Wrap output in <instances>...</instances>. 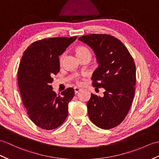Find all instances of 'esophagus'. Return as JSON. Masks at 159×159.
<instances>
[{"instance_id": "obj_1", "label": "esophagus", "mask_w": 159, "mask_h": 159, "mask_svg": "<svg viewBox=\"0 0 159 159\" xmlns=\"http://www.w3.org/2000/svg\"><path fill=\"white\" fill-rule=\"evenodd\" d=\"M80 91H81V89H80V88H79V87H75V94L78 93Z\"/></svg>"}]
</instances>
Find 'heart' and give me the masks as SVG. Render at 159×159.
I'll list each match as a JSON object with an SVG mask.
<instances>
[{"label":"heart","mask_w":159,"mask_h":159,"mask_svg":"<svg viewBox=\"0 0 159 159\" xmlns=\"http://www.w3.org/2000/svg\"><path fill=\"white\" fill-rule=\"evenodd\" d=\"M76 54L78 55V57H80L82 56V55H86V54H90L91 55V52L89 49H88V48L85 47H79L76 48ZM65 56V53H62L60 57H59V63H60V64H62L63 60H64V58ZM75 81L77 84H80V77L79 76H75Z\"/></svg>","instance_id":"1"}]
</instances>
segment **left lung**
I'll use <instances>...</instances> for the list:
<instances>
[{
    "label": "left lung",
    "mask_w": 159,
    "mask_h": 159,
    "mask_svg": "<svg viewBox=\"0 0 159 159\" xmlns=\"http://www.w3.org/2000/svg\"><path fill=\"white\" fill-rule=\"evenodd\" d=\"M79 40L92 48L99 66L92 84L104 88V97L91 93L87 111L92 123L103 129L118 126L126 117L135 94V64L129 51L120 40L106 34L82 36Z\"/></svg>",
    "instance_id": "8db88e82"
}]
</instances>
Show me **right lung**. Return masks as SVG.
Masks as SVG:
<instances>
[{"label":"right lung","mask_w":159,"mask_h":159,"mask_svg":"<svg viewBox=\"0 0 159 159\" xmlns=\"http://www.w3.org/2000/svg\"><path fill=\"white\" fill-rule=\"evenodd\" d=\"M77 36L36 40L25 50L17 72L24 106L30 120L43 129H56L66 120L68 103L75 95L72 87L57 95L52 90L53 75L60 72L59 56Z\"/></svg>","instance_id":"add662e5"}]
</instances>
